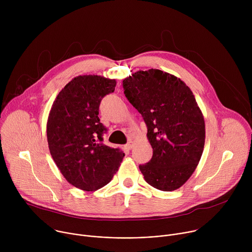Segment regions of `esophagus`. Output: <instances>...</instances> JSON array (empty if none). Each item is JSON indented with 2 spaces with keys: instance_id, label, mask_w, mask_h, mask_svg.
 <instances>
[{
  "instance_id": "34e87169",
  "label": "esophagus",
  "mask_w": 252,
  "mask_h": 252,
  "mask_svg": "<svg viewBox=\"0 0 252 252\" xmlns=\"http://www.w3.org/2000/svg\"><path fill=\"white\" fill-rule=\"evenodd\" d=\"M125 148L126 149V150H131L132 148H133V142L132 141H128L126 145L125 146Z\"/></svg>"
}]
</instances>
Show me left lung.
<instances>
[{
	"label": "left lung",
	"instance_id": "left-lung-1",
	"mask_svg": "<svg viewBox=\"0 0 252 252\" xmlns=\"http://www.w3.org/2000/svg\"><path fill=\"white\" fill-rule=\"evenodd\" d=\"M125 94L148 126L153 158L139 165L157 189L183 187L195 170L205 141L203 115L190 89L160 69L138 70L123 82Z\"/></svg>",
	"mask_w": 252,
	"mask_h": 252
}]
</instances>
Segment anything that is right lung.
Masks as SVG:
<instances>
[{
	"label": "right lung",
	"mask_w": 252,
	"mask_h": 252,
	"mask_svg": "<svg viewBox=\"0 0 252 252\" xmlns=\"http://www.w3.org/2000/svg\"><path fill=\"white\" fill-rule=\"evenodd\" d=\"M116 80L96 75L74 78L57 95L47 122L51 156L66 182L94 191L109 184L125 154L102 143L98 118L101 98L114 93Z\"/></svg>",
	"instance_id": "right-lung-1"
}]
</instances>
